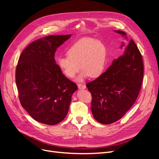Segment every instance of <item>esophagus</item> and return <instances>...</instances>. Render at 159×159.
<instances>
[{
	"mask_svg": "<svg viewBox=\"0 0 159 159\" xmlns=\"http://www.w3.org/2000/svg\"><path fill=\"white\" fill-rule=\"evenodd\" d=\"M78 87L80 89H84L86 88V86L85 85H84V84H79L78 85Z\"/></svg>",
	"mask_w": 159,
	"mask_h": 159,
	"instance_id": "1",
	"label": "esophagus"
}]
</instances>
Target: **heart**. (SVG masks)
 I'll use <instances>...</instances> for the list:
<instances>
[{
	"instance_id": "heart-1",
	"label": "heart",
	"mask_w": 159,
	"mask_h": 159,
	"mask_svg": "<svg viewBox=\"0 0 159 159\" xmlns=\"http://www.w3.org/2000/svg\"><path fill=\"white\" fill-rule=\"evenodd\" d=\"M66 55L57 58V65L69 78H74L80 67L82 70L78 81H84L89 76L97 78L103 74L106 67V48L102 42L93 38H82L75 42L67 50Z\"/></svg>"
}]
</instances>
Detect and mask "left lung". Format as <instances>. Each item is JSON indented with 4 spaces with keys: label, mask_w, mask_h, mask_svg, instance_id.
Returning a JSON list of instances; mask_svg holds the SVG:
<instances>
[{
    "label": "left lung",
    "mask_w": 159,
    "mask_h": 159,
    "mask_svg": "<svg viewBox=\"0 0 159 159\" xmlns=\"http://www.w3.org/2000/svg\"><path fill=\"white\" fill-rule=\"evenodd\" d=\"M127 40V34L115 30ZM123 54L114 60L106 71L87 84L91 93V110L96 121L108 125L118 121L135 102L143 78L142 56L133 40L121 48Z\"/></svg>",
    "instance_id": "8db88e82"
}]
</instances>
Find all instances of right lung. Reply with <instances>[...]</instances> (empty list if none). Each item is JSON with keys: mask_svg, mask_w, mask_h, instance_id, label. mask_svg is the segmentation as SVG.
<instances>
[{"mask_svg": "<svg viewBox=\"0 0 159 159\" xmlns=\"http://www.w3.org/2000/svg\"><path fill=\"white\" fill-rule=\"evenodd\" d=\"M71 34L52 35L32 42L19 57L16 84L22 107L36 121L54 125L68 112L75 84L62 74L55 52Z\"/></svg>", "mask_w": 159, "mask_h": 159, "instance_id": "add662e5", "label": "right lung"}]
</instances>
